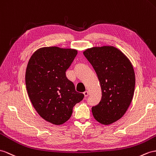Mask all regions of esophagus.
<instances>
[{
	"instance_id": "1",
	"label": "esophagus",
	"mask_w": 156,
	"mask_h": 156,
	"mask_svg": "<svg viewBox=\"0 0 156 156\" xmlns=\"http://www.w3.org/2000/svg\"><path fill=\"white\" fill-rule=\"evenodd\" d=\"M83 94H84L85 97H87V96L89 95V92H88V91H87V90H86V91H85L84 93H83Z\"/></svg>"
}]
</instances>
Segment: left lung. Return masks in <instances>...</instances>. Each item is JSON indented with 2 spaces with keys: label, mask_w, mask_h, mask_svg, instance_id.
Wrapping results in <instances>:
<instances>
[{
  "label": "left lung",
  "mask_w": 156,
  "mask_h": 156,
  "mask_svg": "<svg viewBox=\"0 0 156 156\" xmlns=\"http://www.w3.org/2000/svg\"><path fill=\"white\" fill-rule=\"evenodd\" d=\"M100 82L102 98L92 107L94 119L108 125L123 116L130 106L135 88V73L130 60L113 46L94 47L83 52Z\"/></svg>",
  "instance_id": "obj_1"
}]
</instances>
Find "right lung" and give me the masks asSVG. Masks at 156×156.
I'll list each match as a JSON object with an SVG mask.
<instances>
[{
	"label": "right lung",
	"mask_w": 156,
	"mask_h": 156,
	"mask_svg": "<svg viewBox=\"0 0 156 156\" xmlns=\"http://www.w3.org/2000/svg\"><path fill=\"white\" fill-rule=\"evenodd\" d=\"M77 54L73 49L41 48L34 53L26 68V89L34 108L55 125L69 120L74 106L84 98L66 75Z\"/></svg>",
	"instance_id": "add662e5"
}]
</instances>
